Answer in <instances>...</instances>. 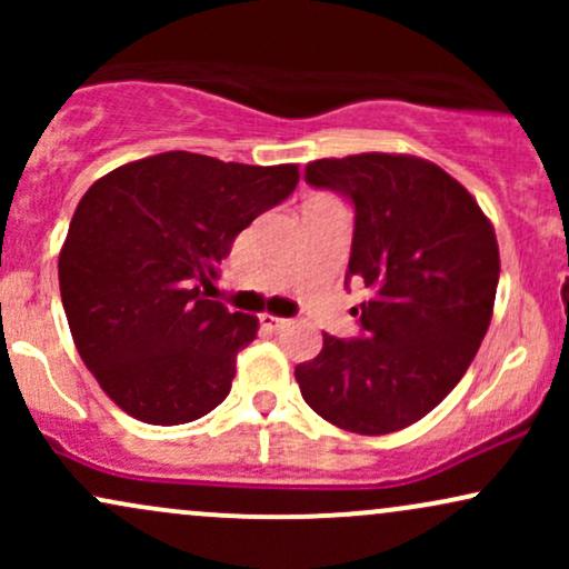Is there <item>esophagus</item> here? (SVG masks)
<instances>
[{"mask_svg":"<svg viewBox=\"0 0 569 569\" xmlns=\"http://www.w3.org/2000/svg\"><path fill=\"white\" fill-rule=\"evenodd\" d=\"M262 326L270 331H283L286 326H289V321H286V318H278V316H262Z\"/></svg>","mask_w":569,"mask_h":569,"instance_id":"1","label":"esophagus"}]
</instances>
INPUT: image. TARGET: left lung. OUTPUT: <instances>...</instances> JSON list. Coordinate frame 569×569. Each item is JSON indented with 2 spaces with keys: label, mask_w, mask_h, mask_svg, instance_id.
<instances>
[{
  "label": "left lung",
  "mask_w": 569,
  "mask_h": 569,
  "mask_svg": "<svg viewBox=\"0 0 569 569\" xmlns=\"http://www.w3.org/2000/svg\"><path fill=\"white\" fill-rule=\"evenodd\" d=\"M305 181L356 208L348 278L371 297L356 307L363 337L323 335L293 377L331 426L393 433L439 407L471 367L498 291L495 227L460 181L415 154L316 160Z\"/></svg>",
  "instance_id": "obj_1"
}]
</instances>
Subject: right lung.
Returning <instances> with one entry per match:
<instances>
[{
	"mask_svg": "<svg viewBox=\"0 0 569 569\" xmlns=\"http://www.w3.org/2000/svg\"><path fill=\"white\" fill-rule=\"evenodd\" d=\"M299 166L162 152L82 194L58 257L61 302L84 367L149 426L208 415L232 388L259 321L208 299L234 238L293 192Z\"/></svg>",
	"mask_w": 569,
	"mask_h": 569,
	"instance_id": "right-lung-1",
	"label": "right lung"
}]
</instances>
